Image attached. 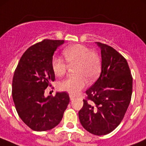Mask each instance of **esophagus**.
<instances>
[{
  "mask_svg": "<svg viewBox=\"0 0 146 146\" xmlns=\"http://www.w3.org/2000/svg\"><path fill=\"white\" fill-rule=\"evenodd\" d=\"M74 98H75V97L72 96V95H70V100H73L74 99Z\"/></svg>",
  "mask_w": 146,
  "mask_h": 146,
  "instance_id": "obj_1",
  "label": "esophagus"
}]
</instances>
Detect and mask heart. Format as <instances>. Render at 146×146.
<instances>
[{"instance_id": "b5f03b06", "label": "heart", "mask_w": 146, "mask_h": 146, "mask_svg": "<svg viewBox=\"0 0 146 146\" xmlns=\"http://www.w3.org/2000/svg\"><path fill=\"white\" fill-rule=\"evenodd\" d=\"M63 55L66 61L60 57L53 56L51 67L56 76H63L68 68L67 62L71 66L76 64V75L69 76L60 84L61 90L76 95L86 86L88 79L92 82L98 78L101 71L100 59L96 53L79 44L66 47L63 51Z\"/></svg>"}]
</instances>
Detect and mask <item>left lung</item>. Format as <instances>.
<instances>
[{
    "mask_svg": "<svg viewBox=\"0 0 146 146\" xmlns=\"http://www.w3.org/2000/svg\"><path fill=\"white\" fill-rule=\"evenodd\" d=\"M96 43L101 48L102 71L85 92L88 97L78 117L85 130L103 136L114 131L124 117L131 99L133 78L121 54L110 46Z\"/></svg>",
    "mask_w": 146,
    "mask_h": 146,
    "instance_id": "1",
    "label": "left lung"
}]
</instances>
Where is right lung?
<instances>
[{"label":"right lung","instance_id":"1","mask_svg":"<svg viewBox=\"0 0 146 146\" xmlns=\"http://www.w3.org/2000/svg\"><path fill=\"white\" fill-rule=\"evenodd\" d=\"M64 43V40L44 39L32 45L22 56L15 70L12 95L15 109L23 122L36 131L56 126L70 102L66 92L44 97L45 89L55 80L53 55Z\"/></svg>","mask_w":146,"mask_h":146}]
</instances>
